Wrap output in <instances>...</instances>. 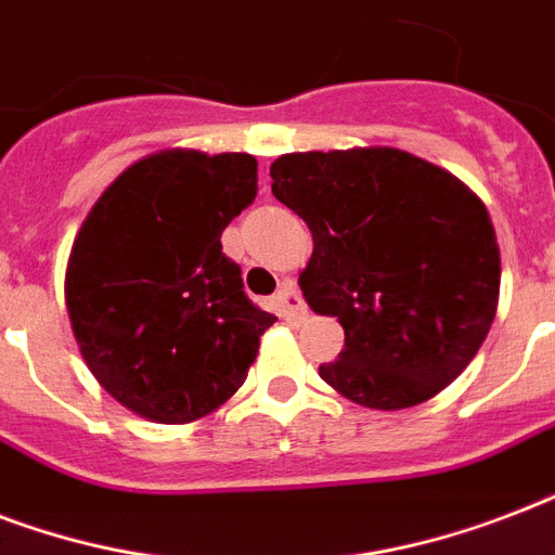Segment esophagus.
I'll use <instances>...</instances> for the list:
<instances>
[{"label": "esophagus", "mask_w": 555, "mask_h": 555, "mask_svg": "<svg viewBox=\"0 0 555 555\" xmlns=\"http://www.w3.org/2000/svg\"><path fill=\"white\" fill-rule=\"evenodd\" d=\"M276 305H279V313L291 322H299L308 317V308H305L302 296H299V291L294 287V282H287V285L279 291Z\"/></svg>", "instance_id": "obj_1"}]
</instances>
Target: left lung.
<instances>
[{
    "label": "left lung",
    "instance_id": "left-lung-1",
    "mask_svg": "<svg viewBox=\"0 0 555 555\" xmlns=\"http://www.w3.org/2000/svg\"><path fill=\"white\" fill-rule=\"evenodd\" d=\"M270 178L313 235L305 302L346 331L320 377L379 412L426 403L461 377L499 308L501 253L483 201L391 146L291 152Z\"/></svg>",
    "mask_w": 555,
    "mask_h": 555
}]
</instances>
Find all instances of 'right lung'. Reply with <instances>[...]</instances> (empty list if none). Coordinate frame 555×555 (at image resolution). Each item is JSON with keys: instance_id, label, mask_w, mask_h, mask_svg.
<instances>
[{"instance_id": "obj_1", "label": "right lung", "mask_w": 555, "mask_h": 555, "mask_svg": "<svg viewBox=\"0 0 555 555\" xmlns=\"http://www.w3.org/2000/svg\"><path fill=\"white\" fill-rule=\"evenodd\" d=\"M256 158L164 150L134 160L77 230L65 308L80 354L129 412L192 423L230 400L276 322L244 296L221 233L256 198Z\"/></svg>"}]
</instances>
